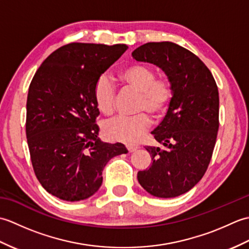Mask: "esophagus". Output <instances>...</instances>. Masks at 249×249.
Returning <instances> with one entry per match:
<instances>
[{
    "instance_id": "esophagus-1",
    "label": "esophagus",
    "mask_w": 249,
    "mask_h": 249,
    "mask_svg": "<svg viewBox=\"0 0 249 249\" xmlns=\"http://www.w3.org/2000/svg\"><path fill=\"white\" fill-rule=\"evenodd\" d=\"M137 149H138V147L135 146V145H127V150H128V152H129V153H133V152H135Z\"/></svg>"
}]
</instances>
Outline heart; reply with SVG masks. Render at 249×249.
Wrapping results in <instances>:
<instances>
[{
  "mask_svg": "<svg viewBox=\"0 0 249 249\" xmlns=\"http://www.w3.org/2000/svg\"><path fill=\"white\" fill-rule=\"evenodd\" d=\"M118 79L124 88L139 93L136 111L140 113L131 118L119 116L106 122L104 134L109 140L135 144L149 128L150 119L146 113L156 119L165 114L170 107L173 87L168 78L156 77L154 68L145 64H133L125 67L119 72ZM93 96L100 112L106 115L113 112L115 89L106 75L100 76L95 82Z\"/></svg>",
  "mask_w": 249,
  "mask_h": 249,
  "instance_id": "1",
  "label": "heart"
}]
</instances>
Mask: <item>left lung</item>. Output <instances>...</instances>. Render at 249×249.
Instances as JSON below:
<instances>
[{"mask_svg": "<svg viewBox=\"0 0 249 249\" xmlns=\"http://www.w3.org/2000/svg\"><path fill=\"white\" fill-rule=\"evenodd\" d=\"M131 55L161 68L173 87L170 107L152 131L162 147L145 146L153 162L137 178L152 196L178 197L202 178L212 158L219 127L218 89L204 63L174 43H147Z\"/></svg>", "mask_w": 249, "mask_h": 249, "instance_id": "1", "label": "left lung"}]
</instances>
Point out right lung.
I'll list each match as a JSON object with an SVG mask.
<instances>
[{
    "label": "right lung",
    "mask_w": 249,
    "mask_h": 249,
    "mask_svg": "<svg viewBox=\"0 0 249 249\" xmlns=\"http://www.w3.org/2000/svg\"><path fill=\"white\" fill-rule=\"evenodd\" d=\"M126 45L71 43L47 57L32 79L26 100V139L35 176L65 201L91 197L107 162L128 151L98 138L95 82L127 50Z\"/></svg>",
    "instance_id": "obj_1"
}]
</instances>
